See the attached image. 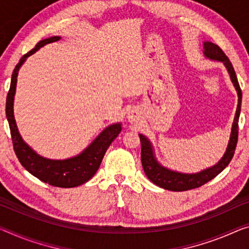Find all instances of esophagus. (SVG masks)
Wrapping results in <instances>:
<instances>
[{
    "instance_id": "34e87169",
    "label": "esophagus",
    "mask_w": 249,
    "mask_h": 249,
    "mask_svg": "<svg viewBox=\"0 0 249 249\" xmlns=\"http://www.w3.org/2000/svg\"><path fill=\"white\" fill-rule=\"evenodd\" d=\"M128 119H129L130 121H133V120H136V116H133L132 113H131V114H129V116H128Z\"/></svg>"
}]
</instances>
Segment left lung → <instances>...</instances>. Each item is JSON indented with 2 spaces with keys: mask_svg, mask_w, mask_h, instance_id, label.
<instances>
[{
  "mask_svg": "<svg viewBox=\"0 0 249 249\" xmlns=\"http://www.w3.org/2000/svg\"><path fill=\"white\" fill-rule=\"evenodd\" d=\"M204 54L206 58L220 61V62L225 64L229 75H231L232 85H234L237 91V94H238V105H237L236 114L234 122H232L228 146L223 158L215 166L207 168V169L197 174H181L168 169V168H164L157 161L151 142L143 135H139L141 142V163H142L144 174L150 179V181L154 182L157 186L161 187L163 189L173 191H185L198 188V187L205 185L206 182L215 178L217 175H219L228 166L235 154L237 140H238V120L240 114V106H242V90H240L232 64L223 50L218 47L217 44L213 43V42H204Z\"/></svg>",
  "mask_w": 249,
  "mask_h": 249,
  "instance_id": "8db88e82",
  "label": "left lung"
}]
</instances>
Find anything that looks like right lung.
Listing matches in <instances>:
<instances>
[{
	"label": "right lung",
	"mask_w": 249,
	"mask_h": 249,
	"mask_svg": "<svg viewBox=\"0 0 249 249\" xmlns=\"http://www.w3.org/2000/svg\"><path fill=\"white\" fill-rule=\"evenodd\" d=\"M60 39V36H51L40 41L34 49L23 55L18 61L12 73V79H11L10 90L6 97L5 112L7 121H9L15 155H17L22 166L34 177L40 179L41 181L49 183L51 186L61 187V188H72V187H78L90 180L97 173L107 149L121 132V124L109 125L81 154L64 160H51L43 158L23 141L22 137L18 133L13 113V102L18 70L28 56L36 53L43 45Z\"/></svg>",
	"instance_id": "obj_1"
}]
</instances>
